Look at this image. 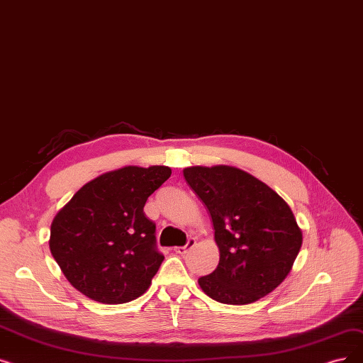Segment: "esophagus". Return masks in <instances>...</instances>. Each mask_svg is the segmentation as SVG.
Here are the masks:
<instances>
[{
    "label": "esophagus",
    "instance_id": "34e87169",
    "mask_svg": "<svg viewBox=\"0 0 363 363\" xmlns=\"http://www.w3.org/2000/svg\"><path fill=\"white\" fill-rule=\"evenodd\" d=\"M194 245H196V239L191 238V239L186 240V245H185V246H178V247H175V252H177V254H179V255H185L188 250L194 247Z\"/></svg>",
    "mask_w": 363,
    "mask_h": 363
}]
</instances>
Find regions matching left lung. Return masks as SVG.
<instances>
[{"label":"left lung","instance_id":"1","mask_svg":"<svg viewBox=\"0 0 363 363\" xmlns=\"http://www.w3.org/2000/svg\"><path fill=\"white\" fill-rule=\"evenodd\" d=\"M184 178L211 213L219 262L199 279L218 303L243 306L269 295L289 274L303 233L274 190L233 166H193Z\"/></svg>","mask_w":363,"mask_h":363}]
</instances>
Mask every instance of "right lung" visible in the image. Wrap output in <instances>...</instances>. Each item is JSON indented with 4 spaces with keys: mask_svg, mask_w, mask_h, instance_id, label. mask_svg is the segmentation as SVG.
Returning a JSON list of instances; mask_svg holds the SVG:
<instances>
[{
    "mask_svg": "<svg viewBox=\"0 0 363 363\" xmlns=\"http://www.w3.org/2000/svg\"><path fill=\"white\" fill-rule=\"evenodd\" d=\"M170 173L167 166L106 172L56 213L50 252L77 291L93 301L123 304L150 288L164 257L144 206Z\"/></svg>",
    "mask_w": 363,
    "mask_h": 363,
    "instance_id": "right-lung-1",
    "label": "right lung"
}]
</instances>
